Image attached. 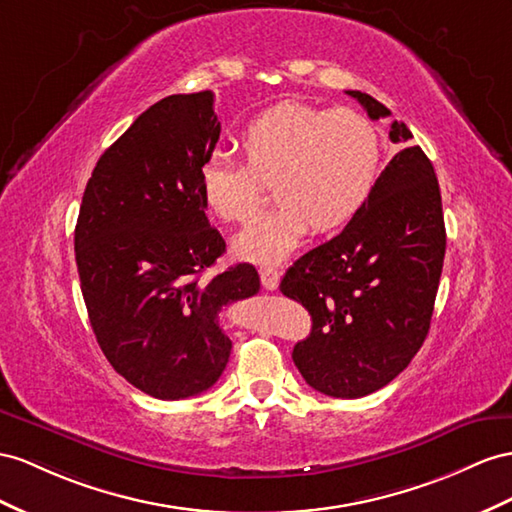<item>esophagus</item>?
<instances>
[{
	"instance_id": "obj_1",
	"label": "esophagus",
	"mask_w": 512,
	"mask_h": 512,
	"mask_svg": "<svg viewBox=\"0 0 512 512\" xmlns=\"http://www.w3.org/2000/svg\"><path fill=\"white\" fill-rule=\"evenodd\" d=\"M259 274H261V285H264L266 290H270V292L277 290L279 279H281V274H279L277 268H261Z\"/></svg>"
}]
</instances>
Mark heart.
I'll list each match as a JSON object with an SVG mask.
<instances>
[{
  "instance_id": "obj_1",
  "label": "heart",
  "mask_w": 512,
  "mask_h": 512,
  "mask_svg": "<svg viewBox=\"0 0 512 512\" xmlns=\"http://www.w3.org/2000/svg\"><path fill=\"white\" fill-rule=\"evenodd\" d=\"M246 164L209 153L199 168L205 207L225 222L251 218L272 183L279 205L257 216L233 240L242 259L274 264L290 255L316 227L348 225L370 201L381 162L374 123L357 110H322L283 101L244 127Z\"/></svg>"
}]
</instances>
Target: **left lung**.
Returning a JSON list of instances; mask_svg holds the SVG:
<instances>
[{"mask_svg": "<svg viewBox=\"0 0 512 512\" xmlns=\"http://www.w3.org/2000/svg\"><path fill=\"white\" fill-rule=\"evenodd\" d=\"M346 93L372 121L391 114L370 95ZM389 138L406 144L413 136L393 121ZM443 257L435 168L422 149L404 147L346 229L300 257L279 285L311 313V333L292 352L307 385L361 398L391 383L428 335Z\"/></svg>", "mask_w": 512, "mask_h": 512, "instance_id": "left-lung-1", "label": "left lung"}]
</instances>
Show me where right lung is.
Returning <instances> with one entry per match:
<instances>
[{
	"mask_svg": "<svg viewBox=\"0 0 512 512\" xmlns=\"http://www.w3.org/2000/svg\"><path fill=\"white\" fill-rule=\"evenodd\" d=\"M218 138L212 90L153 103L99 157L75 225L77 272L103 355L160 400L214 387L231 352L218 313L259 292L251 264L203 279L225 253L199 192V168Z\"/></svg>",
	"mask_w": 512,
	"mask_h": 512,
	"instance_id": "1",
	"label": "right lung"
}]
</instances>
